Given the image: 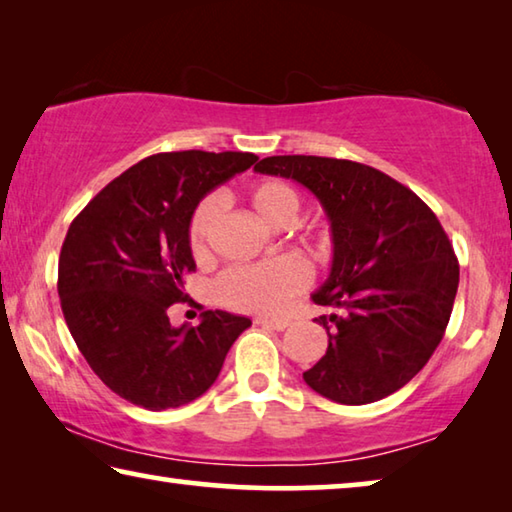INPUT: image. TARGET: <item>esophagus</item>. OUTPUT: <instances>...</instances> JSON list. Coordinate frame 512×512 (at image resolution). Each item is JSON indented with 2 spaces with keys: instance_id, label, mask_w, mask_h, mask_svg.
<instances>
[{
  "instance_id": "esophagus-1",
  "label": "esophagus",
  "mask_w": 512,
  "mask_h": 512,
  "mask_svg": "<svg viewBox=\"0 0 512 512\" xmlns=\"http://www.w3.org/2000/svg\"><path fill=\"white\" fill-rule=\"evenodd\" d=\"M255 323L257 325H262V327H271V329H277V332H282V329H287L291 323L287 318H255Z\"/></svg>"
}]
</instances>
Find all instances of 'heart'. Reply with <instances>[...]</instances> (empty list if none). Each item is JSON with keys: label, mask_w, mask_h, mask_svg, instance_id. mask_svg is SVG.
<instances>
[{"label": "heart", "mask_w": 512, "mask_h": 512, "mask_svg": "<svg viewBox=\"0 0 512 512\" xmlns=\"http://www.w3.org/2000/svg\"><path fill=\"white\" fill-rule=\"evenodd\" d=\"M248 203L257 212L259 219L284 228L293 221L298 212L300 196L296 189L284 180L264 178L257 180L248 189ZM219 219V203L216 198H203L194 207L187 223V246L194 259L203 262L210 257V241L214 223ZM300 241L314 255H325L329 248V237L320 228H305L300 232ZM309 271L298 257H277L264 264H244L232 266L221 273L214 284V296L221 305L250 311V314H275L284 305L307 287Z\"/></svg>", "instance_id": "1"}]
</instances>
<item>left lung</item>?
Returning a JSON list of instances; mask_svg holds the SVG:
<instances>
[{
    "mask_svg": "<svg viewBox=\"0 0 512 512\" xmlns=\"http://www.w3.org/2000/svg\"><path fill=\"white\" fill-rule=\"evenodd\" d=\"M255 171L305 185L332 223V273L311 296L334 311L314 318L329 343L302 379L352 406L400 391L443 341L458 289V259L436 214L361 162L273 155Z\"/></svg>",
    "mask_w": 512,
    "mask_h": 512,
    "instance_id": "left-lung-1",
    "label": "left lung"
}]
</instances>
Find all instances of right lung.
<instances>
[{
  "mask_svg": "<svg viewBox=\"0 0 512 512\" xmlns=\"http://www.w3.org/2000/svg\"><path fill=\"white\" fill-rule=\"evenodd\" d=\"M241 151H173L112 180L69 225L58 296L69 334L112 393L149 411L178 409L219 377L250 318L203 311L201 325L171 327L196 271L187 223L216 185L253 167Z\"/></svg>",
  "mask_w": 512,
  "mask_h": 512,
  "instance_id": "1",
  "label": "right lung"
}]
</instances>
